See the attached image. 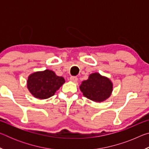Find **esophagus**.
I'll return each instance as SVG.
<instances>
[{
	"label": "esophagus",
	"mask_w": 149,
	"mask_h": 149,
	"mask_svg": "<svg viewBox=\"0 0 149 149\" xmlns=\"http://www.w3.org/2000/svg\"><path fill=\"white\" fill-rule=\"evenodd\" d=\"M70 81H72L74 82V83L77 81V77H75V76H72V77H70Z\"/></svg>",
	"instance_id": "esophagus-1"
}]
</instances>
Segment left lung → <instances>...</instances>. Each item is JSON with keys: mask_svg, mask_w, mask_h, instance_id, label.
<instances>
[{"mask_svg": "<svg viewBox=\"0 0 149 149\" xmlns=\"http://www.w3.org/2000/svg\"><path fill=\"white\" fill-rule=\"evenodd\" d=\"M84 97L95 102H102L110 97L112 92L113 84L108 77L99 73L91 74L88 79L79 86Z\"/></svg>", "mask_w": 149, "mask_h": 149, "instance_id": "left-lung-1", "label": "left lung"}]
</instances>
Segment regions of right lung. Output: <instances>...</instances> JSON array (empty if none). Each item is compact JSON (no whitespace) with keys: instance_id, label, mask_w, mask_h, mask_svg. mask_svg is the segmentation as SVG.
<instances>
[{"instance_id":"obj_1","label":"right lung","mask_w":149,"mask_h":149,"mask_svg":"<svg viewBox=\"0 0 149 149\" xmlns=\"http://www.w3.org/2000/svg\"><path fill=\"white\" fill-rule=\"evenodd\" d=\"M64 77L58 76L52 70L37 72L28 77L27 89L35 98L46 99L54 95L64 84Z\"/></svg>"}]
</instances>
